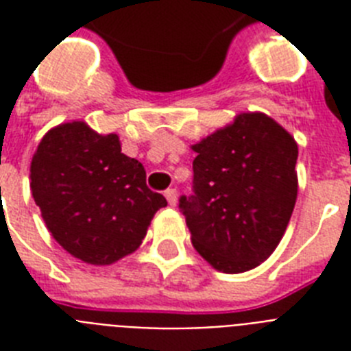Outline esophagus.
<instances>
[{
  "instance_id": "1",
  "label": "esophagus",
  "mask_w": 351,
  "mask_h": 351,
  "mask_svg": "<svg viewBox=\"0 0 351 351\" xmlns=\"http://www.w3.org/2000/svg\"><path fill=\"white\" fill-rule=\"evenodd\" d=\"M165 198H167V202H169L171 206H176L178 193H176V189H167V191H165Z\"/></svg>"
}]
</instances>
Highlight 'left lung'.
Returning a JSON list of instances; mask_svg holds the SVG:
<instances>
[{
    "label": "left lung",
    "instance_id": "obj_1",
    "mask_svg": "<svg viewBox=\"0 0 351 351\" xmlns=\"http://www.w3.org/2000/svg\"><path fill=\"white\" fill-rule=\"evenodd\" d=\"M193 193L180 211L195 250L222 273H244L271 255L297 200L295 138L264 112H240L198 143Z\"/></svg>",
    "mask_w": 351,
    "mask_h": 351
}]
</instances>
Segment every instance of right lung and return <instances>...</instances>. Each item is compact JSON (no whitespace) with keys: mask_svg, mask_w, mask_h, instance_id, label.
Wrapping results in <instances>:
<instances>
[{"mask_svg":"<svg viewBox=\"0 0 351 351\" xmlns=\"http://www.w3.org/2000/svg\"><path fill=\"white\" fill-rule=\"evenodd\" d=\"M30 191L47 230L71 255L109 266L142 244L167 206L145 184V169L121 153L118 134L69 121L41 138L30 162Z\"/></svg>","mask_w":351,"mask_h":351,"instance_id":"1","label":"right lung"}]
</instances>
